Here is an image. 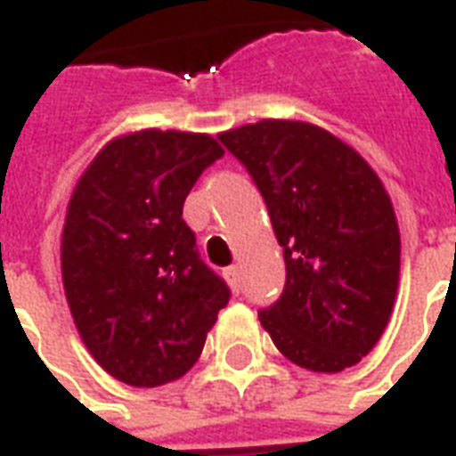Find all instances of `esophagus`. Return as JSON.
<instances>
[{
  "label": "esophagus",
  "instance_id": "obj_1",
  "mask_svg": "<svg viewBox=\"0 0 456 456\" xmlns=\"http://www.w3.org/2000/svg\"><path fill=\"white\" fill-rule=\"evenodd\" d=\"M224 278L229 280L232 288L239 289V285H241V271H239V265H229L227 271H224Z\"/></svg>",
  "mask_w": 456,
  "mask_h": 456
}]
</instances>
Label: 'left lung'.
Masks as SVG:
<instances>
[{
  "instance_id": "8db88e82",
  "label": "left lung",
  "mask_w": 456,
  "mask_h": 456,
  "mask_svg": "<svg viewBox=\"0 0 456 456\" xmlns=\"http://www.w3.org/2000/svg\"><path fill=\"white\" fill-rule=\"evenodd\" d=\"M219 140L258 185L282 246L285 288L258 312L275 348L312 372H343L377 346L399 289L401 237L374 168L302 120H258Z\"/></svg>"
}]
</instances>
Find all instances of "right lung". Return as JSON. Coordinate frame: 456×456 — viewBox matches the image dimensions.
<instances>
[{
  "instance_id": "obj_1",
  "label": "right lung",
  "mask_w": 456,
  "mask_h": 456,
  "mask_svg": "<svg viewBox=\"0 0 456 456\" xmlns=\"http://www.w3.org/2000/svg\"><path fill=\"white\" fill-rule=\"evenodd\" d=\"M224 154L210 134L137 130L94 157L62 227V285L91 357L118 382L161 387L198 362L229 302L183 222L185 195Z\"/></svg>"
}]
</instances>
